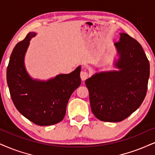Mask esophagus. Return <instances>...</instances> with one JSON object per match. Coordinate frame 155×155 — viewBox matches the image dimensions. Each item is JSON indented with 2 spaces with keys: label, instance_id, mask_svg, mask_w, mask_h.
I'll use <instances>...</instances> for the list:
<instances>
[{
  "label": "esophagus",
  "instance_id": "esophagus-1",
  "mask_svg": "<svg viewBox=\"0 0 155 155\" xmlns=\"http://www.w3.org/2000/svg\"><path fill=\"white\" fill-rule=\"evenodd\" d=\"M89 76V74L87 72H85V71H82L81 72V80L83 81H85V80L87 79V78H88Z\"/></svg>",
  "mask_w": 155,
  "mask_h": 155
}]
</instances>
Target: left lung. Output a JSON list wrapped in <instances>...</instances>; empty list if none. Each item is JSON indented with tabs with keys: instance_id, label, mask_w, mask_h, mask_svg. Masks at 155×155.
Masks as SVG:
<instances>
[{
	"instance_id": "8db88e82",
	"label": "left lung",
	"mask_w": 155,
	"mask_h": 155,
	"mask_svg": "<svg viewBox=\"0 0 155 155\" xmlns=\"http://www.w3.org/2000/svg\"><path fill=\"white\" fill-rule=\"evenodd\" d=\"M114 44L119 70L95 73L85 81L93 114L98 119L119 122L134 112L146 96L150 62L142 47L127 34Z\"/></svg>"
}]
</instances>
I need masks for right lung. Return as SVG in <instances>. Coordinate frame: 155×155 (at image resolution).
Returning <instances> with one entry per match:
<instances>
[{"label":"right lung","mask_w":155,"mask_h":155,"mask_svg":"<svg viewBox=\"0 0 155 155\" xmlns=\"http://www.w3.org/2000/svg\"><path fill=\"white\" fill-rule=\"evenodd\" d=\"M35 35L29 32L15 46L7 68V83L13 104L24 117L37 125L50 126L65 116L69 98L81 85V68L47 81L32 79L25 68L24 56Z\"/></svg>","instance_id":"1"}]
</instances>
